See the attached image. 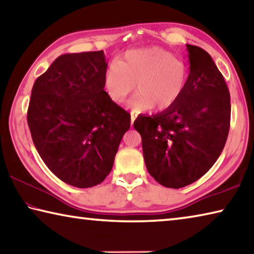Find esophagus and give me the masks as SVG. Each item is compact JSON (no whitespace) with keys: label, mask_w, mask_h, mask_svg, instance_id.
<instances>
[{"label":"esophagus","mask_w":254,"mask_h":254,"mask_svg":"<svg viewBox=\"0 0 254 254\" xmlns=\"http://www.w3.org/2000/svg\"><path fill=\"white\" fill-rule=\"evenodd\" d=\"M136 117H137V115L135 113H133V112H131V126H133V123H134Z\"/></svg>","instance_id":"obj_1"}]
</instances>
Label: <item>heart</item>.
Returning <instances> with one entry per match:
<instances>
[{
    "label": "heart",
    "instance_id": "obj_1",
    "mask_svg": "<svg viewBox=\"0 0 254 254\" xmlns=\"http://www.w3.org/2000/svg\"><path fill=\"white\" fill-rule=\"evenodd\" d=\"M189 78L186 63L161 48L130 50L106 69L104 84L111 100L122 103L134 89L127 103L133 113L156 106L163 111L174 106L185 93Z\"/></svg>",
    "mask_w": 254,
    "mask_h": 254
}]
</instances>
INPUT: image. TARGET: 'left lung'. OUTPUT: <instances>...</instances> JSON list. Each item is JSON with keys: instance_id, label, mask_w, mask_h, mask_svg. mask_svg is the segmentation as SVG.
<instances>
[{"instance_id": "1", "label": "left lung", "mask_w": 254, "mask_h": 254, "mask_svg": "<svg viewBox=\"0 0 254 254\" xmlns=\"http://www.w3.org/2000/svg\"><path fill=\"white\" fill-rule=\"evenodd\" d=\"M190 71L187 87L174 106L152 117L139 115L144 162L160 185L182 188L195 183L216 162L226 143L231 98L212 57L187 45Z\"/></svg>"}]
</instances>
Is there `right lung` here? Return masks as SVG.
I'll use <instances>...</instances> for the list:
<instances>
[{"instance_id": "1", "label": "right lung", "mask_w": 254, "mask_h": 254, "mask_svg": "<svg viewBox=\"0 0 254 254\" xmlns=\"http://www.w3.org/2000/svg\"><path fill=\"white\" fill-rule=\"evenodd\" d=\"M103 50L62 55L34 81L28 126L51 173L78 188L101 184L111 173L131 126L126 110L104 91Z\"/></svg>"}]
</instances>
